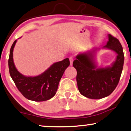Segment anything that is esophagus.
Wrapping results in <instances>:
<instances>
[{
    "instance_id": "obj_1",
    "label": "esophagus",
    "mask_w": 131,
    "mask_h": 131,
    "mask_svg": "<svg viewBox=\"0 0 131 131\" xmlns=\"http://www.w3.org/2000/svg\"><path fill=\"white\" fill-rule=\"evenodd\" d=\"M69 61H70V65L72 66L73 62V58L72 57H70L69 58Z\"/></svg>"
}]
</instances>
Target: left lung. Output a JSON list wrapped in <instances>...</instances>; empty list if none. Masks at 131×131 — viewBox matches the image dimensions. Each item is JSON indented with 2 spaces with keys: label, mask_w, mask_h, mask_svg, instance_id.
Returning a JSON list of instances; mask_svg holds the SVG:
<instances>
[{
  "label": "left lung",
  "mask_w": 131,
  "mask_h": 131,
  "mask_svg": "<svg viewBox=\"0 0 131 131\" xmlns=\"http://www.w3.org/2000/svg\"><path fill=\"white\" fill-rule=\"evenodd\" d=\"M108 41L103 48L117 53L112 66L98 68L94 61L96 49L78 54L73 62L77 70V82L80 93L91 99H100L109 95L116 87L124 63L123 48L119 40L108 34Z\"/></svg>",
  "instance_id": "obj_1"
}]
</instances>
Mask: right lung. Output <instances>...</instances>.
Segmentation results:
<instances>
[{
  "label": "right lung",
  "mask_w": 131,
  "mask_h": 131,
  "mask_svg": "<svg viewBox=\"0 0 131 131\" xmlns=\"http://www.w3.org/2000/svg\"><path fill=\"white\" fill-rule=\"evenodd\" d=\"M16 40L10 50L8 60L11 78L21 93L25 98L35 102H43L56 94L59 83L65 69L70 65L69 59L53 63L49 69L36 77H25L18 71L13 60V51Z\"/></svg>",
  "instance_id": "right-lung-1"
}]
</instances>
